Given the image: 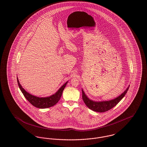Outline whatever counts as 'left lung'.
Wrapping results in <instances>:
<instances>
[{
  "label": "left lung",
  "instance_id": "left-lung-1",
  "mask_svg": "<svg viewBox=\"0 0 147 147\" xmlns=\"http://www.w3.org/2000/svg\"><path fill=\"white\" fill-rule=\"evenodd\" d=\"M128 89H129V86L121 95H119L118 97L116 98L115 99H114L113 100H109V101H104V102H94L89 99L85 94L84 91L82 89V98L84 103L86 104V106L91 110L96 112H105L111 109L118 103L121 101V99L124 96V95L126 94Z\"/></svg>",
  "mask_w": 147,
  "mask_h": 147
}]
</instances>
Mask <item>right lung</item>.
Wrapping results in <instances>:
<instances>
[{
	"instance_id": "obj_1",
	"label": "right lung",
	"mask_w": 147,
	"mask_h": 147,
	"mask_svg": "<svg viewBox=\"0 0 147 147\" xmlns=\"http://www.w3.org/2000/svg\"><path fill=\"white\" fill-rule=\"evenodd\" d=\"M18 84L19 87L22 91V93L23 94L25 98L28 100V101L34 106L38 108H47L51 107L52 106L54 105L55 104L57 103L61 98V96L62 95V93L63 90L64 89L65 87L66 86L68 82H67L61 88L58 90L57 92L55 94L51 95L48 97L45 98H40L37 97L34 95H32L24 90V89L22 86L19 83L18 78H17Z\"/></svg>"
}]
</instances>
